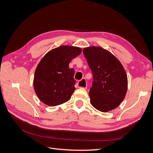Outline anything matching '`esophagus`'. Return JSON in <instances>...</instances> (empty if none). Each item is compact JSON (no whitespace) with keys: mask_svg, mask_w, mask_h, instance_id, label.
Instances as JSON below:
<instances>
[{"mask_svg":"<svg viewBox=\"0 0 153 153\" xmlns=\"http://www.w3.org/2000/svg\"><path fill=\"white\" fill-rule=\"evenodd\" d=\"M77 86L78 87L80 88H84L86 89L87 88V82L85 78H82V79L80 81H78L77 83Z\"/></svg>","mask_w":153,"mask_h":153,"instance_id":"34e87169","label":"esophagus"}]
</instances>
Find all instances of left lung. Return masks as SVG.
<instances>
[{"label":"left lung","instance_id":"obj_1","mask_svg":"<svg viewBox=\"0 0 153 153\" xmlns=\"http://www.w3.org/2000/svg\"><path fill=\"white\" fill-rule=\"evenodd\" d=\"M83 53L93 75L89 91L91 105L103 112L117 108L124 99L128 88L127 75L121 63L101 47H87Z\"/></svg>","mask_w":153,"mask_h":153}]
</instances>
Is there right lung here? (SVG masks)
<instances>
[{
    "label": "right lung",
    "instance_id": "right-lung-1",
    "mask_svg": "<svg viewBox=\"0 0 153 153\" xmlns=\"http://www.w3.org/2000/svg\"><path fill=\"white\" fill-rule=\"evenodd\" d=\"M82 50L71 46H61L50 50L37 66L34 87L38 98L48 106H57L69 101L75 90L74 69L69 68L71 60Z\"/></svg>",
    "mask_w": 153,
    "mask_h": 153
}]
</instances>
